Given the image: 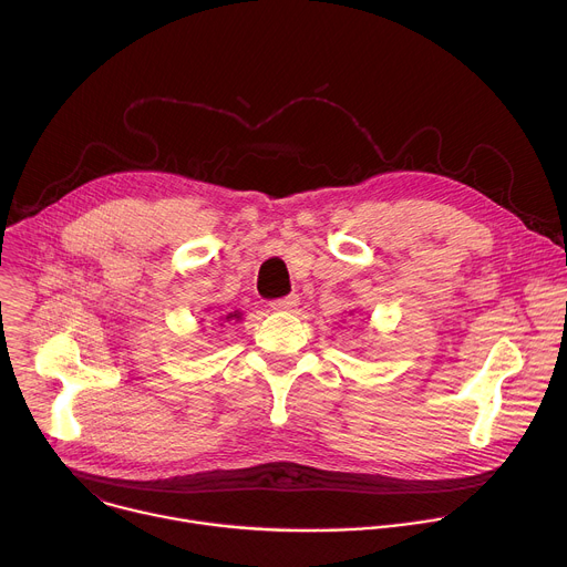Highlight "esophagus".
Instances as JSON below:
<instances>
[{
  "label": "esophagus",
  "mask_w": 567,
  "mask_h": 567,
  "mask_svg": "<svg viewBox=\"0 0 567 567\" xmlns=\"http://www.w3.org/2000/svg\"><path fill=\"white\" fill-rule=\"evenodd\" d=\"M298 305H300V298H298L296 293H291V296H285V298L274 300V302H271V309H274V311H293Z\"/></svg>",
  "instance_id": "1"
}]
</instances>
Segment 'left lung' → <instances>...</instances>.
Wrapping results in <instances>:
<instances>
[{
  "instance_id": "1",
  "label": "left lung",
  "mask_w": 567,
  "mask_h": 567,
  "mask_svg": "<svg viewBox=\"0 0 567 567\" xmlns=\"http://www.w3.org/2000/svg\"><path fill=\"white\" fill-rule=\"evenodd\" d=\"M350 313H352V311H350Z\"/></svg>"
}]
</instances>
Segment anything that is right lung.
I'll return each instance as SVG.
<instances>
[{
	"mask_svg": "<svg viewBox=\"0 0 567 567\" xmlns=\"http://www.w3.org/2000/svg\"><path fill=\"white\" fill-rule=\"evenodd\" d=\"M213 307H208L206 311H210ZM219 326H224V322H228V326H235V322H239L241 320V311L239 309H235V311H226V313H221L219 318Z\"/></svg>",
	"mask_w": 567,
	"mask_h": 567,
	"instance_id": "right-lung-1",
	"label": "right lung"
}]
</instances>
